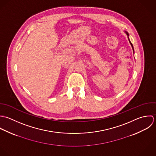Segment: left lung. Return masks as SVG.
Instances as JSON below:
<instances>
[{
  "label": "left lung",
  "mask_w": 156,
  "mask_h": 156,
  "mask_svg": "<svg viewBox=\"0 0 156 156\" xmlns=\"http://www.w3.org/2000/svg\"><path fill=\"white\" fill-rule=\"evenodd\" d=\"M125 33H126V34L127 35V37H128V40H129V43H130V44H131V47H132V48H133V53L134 54V48H133V44H132V43H131V42L130 41V40H129V34H128V33L126 31H124Z\"/></svg>",
  "instance_id": "8db88e82"
}]
</instances>
